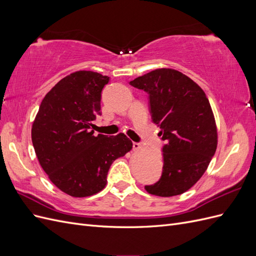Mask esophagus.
<instances>
[{"mask_svg": "<svg viewBox=\"0 0 256 256\" xmlns=\"http://www.w3.org/2000/svg\"><path fill=\"white\" fill-rule=\"evenodd\" d=\"M132 147H134V150H140V148H141V144H140V143H138V142H134Z\"/></svg>", "mask_w": 256, "mask_h": 256, "instance_id": "34e87169", "label": "esophagus"}]
</instances>
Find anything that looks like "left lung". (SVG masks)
<instances>
[{
	"instance_id": "left-lung-1",
	"label": "left lung",
	"mask_w": 256,
	"mask_h": 256,
	"mask_svg": "<svg viewBox=\"0 0 256 256\" xmlns=\"http://www.w3.org/2000/svg\"><path fill=\"white\" fill-rule=\"evenodd\" d=\"M130 85L148 94L152 120L164 141L161 177L145 190L164 198L182 194L202 177L216 150L210 104L194 81L171 68L138 76Z\"/></svg>"
}]
</instances>
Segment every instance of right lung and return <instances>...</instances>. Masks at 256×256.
Listing matches in <instances>:
<instances>
[{"instance_id":"obj_1","label":"right lung","mask_w":256,"mask_h":256,"mask_svg":"<svg viewBox=\"0 0 256 256\" xmlns=\"http://www.w3.org/2000/svg\"><path fill=\"white\" fill-rule=\"evenodd\" d=\"M109 81L86 70L65 76L44 96L33 122L32 142L42 168L60 190L74 198L102 191L113 161L132 148L124 134L94 136L90 130Z\"/></svg>"}]
</instances>
